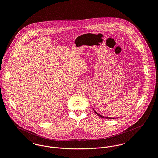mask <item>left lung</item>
Wrapping results in <instances>:
<instances>
[{"label":"left lung","instance_id":"left-lung-1","mask_svg":"<svg viewBox=\"0 0 158 158\" xmlns=\"http://www.w3.org/2000/svg\"><path fill=\"white\" fill-rule=\"evenodd\" d=\"M93 110H94V111L95 112V113L98 116H99V117H101V118H104V119H116V118H109V117H106V116H102V115H100L99 114H98V112L93 109Z\"/></svg>","mask_w":158,"mask_h":158}]
</instances>
